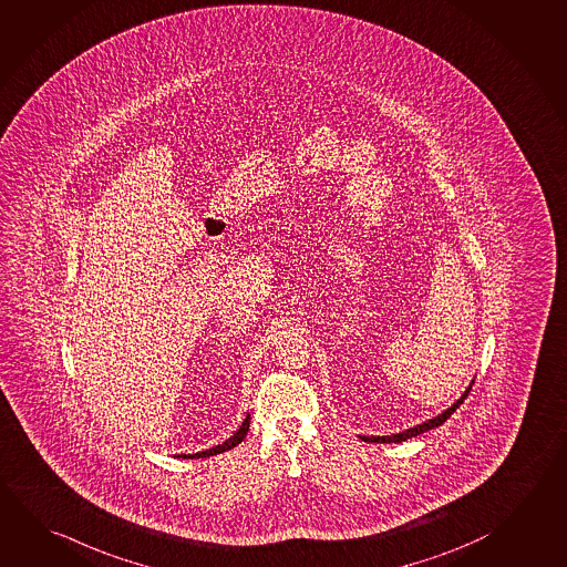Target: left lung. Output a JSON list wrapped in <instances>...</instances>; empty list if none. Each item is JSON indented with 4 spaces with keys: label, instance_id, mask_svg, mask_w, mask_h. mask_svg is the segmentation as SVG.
Segmentation results:
<instances>
[{
    "label": "left lung",
    "instance_id": "1",
    "mask_svg": "<svg viewBox=\"0 0 567 567\" xmlns=\"http://www.w3.org/2000/svg\"><path fill=\"white\" fill-rule=\"evenodd\" d=\"M472 385H474V381L470 383V388L465 390L464 395L457 400V402L453 403L452 408H447L445 412L440 413L437 417H433V420H430V422L422 423V425H415V427H410V430H405V432L402 433H395V435H378V437H370V435H360V440H363V442H371V443H400L405 442V440H410V437H415V435H420V433L430 432V430H433V427H440L450 415H452L462 403H464L465 398H467V393H470V390H472Z\"/></svg>",
    "mask_w": 567,
    "mask_h": 567
}]
</instances>
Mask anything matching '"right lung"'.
<instances>
[{
    "instance_id": "1",
    "label": "right lung",
    "mask_w": 567,
    "mask_h": 567,
    "mask_svg": "<svg viewBox=\"0 0 567 567\" xmlns=\"http://www.w3.org/2000/svg\"><path fill=\"white\" fill-rule=\"evenodd\" d=\"M247 430H249V415H247L244 423L239 425V430H237L226 443H221V445H216V447H212V450H206V452L192 453V455H182V457H189V460H194V457H209V455H216V453L227 452V450H231V447H236L237 443L244 442V437H246Z\"/></svg>"
}]
</instances>
